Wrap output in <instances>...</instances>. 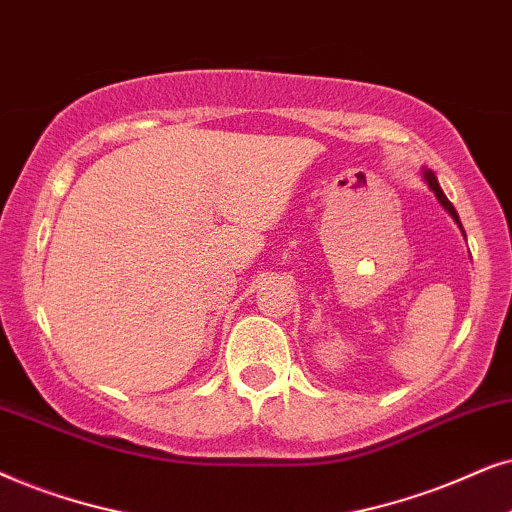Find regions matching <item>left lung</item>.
Wrapping results in <instances>:
<instances>
[{"label": "left lung", "mask_w": 512, "mask_h": 512, "mask_svg": "<svg viewBox=\"0 0 512 512\" xmlns=\"http://www.w3.org/2000/svg\"><path fill=\"white\" fill-rule=\"evenodd\" d=\"M421 177H424V182H426V185H428V189H431V192L435 194V199H438V201H440V206H442V208H445L449 215H452V220H454L456 224H459L461 234H463V236H466V231H463V227H461V220H459V215H456V210H454V206H452V203H449V199H447V196H445V192H442V189H440V182H438V177H435V173H433V170H428V168H424V170H421Z\"/></svg>", "instance_id": "1"}]
</instances>
